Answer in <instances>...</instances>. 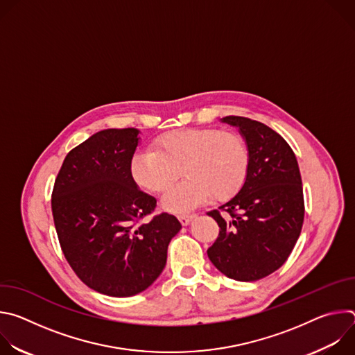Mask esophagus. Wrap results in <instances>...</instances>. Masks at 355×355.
<instances>
[{"label":"esophagus","mask_w":355,"mask_h":355,"mask_svg":"<svg viewBox=\"0 0 355 355\" xmlns=\"http://www.w3.org/2000/svg\"><path fill=\"white\" fill-rule=\"evenodd\" d=\"M195 218V215H188V214H182V215H178V219L181 222L182 226H187L192 219Z\"/></svg>","instance_id":"obj_1"}]
</instances>
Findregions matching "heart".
I'll list each match as a JSON object with an SVG mask.
<instances>
[{"instance_id": "heart-1", "label": "heart", "mask_w": 355, "mask_h": 355, "mask_svg": "<svg viewBox=\"0 0 355 355\" xmlns=\"http://www.w3.org/2000/svg\"><path fill=\"white\" fill-rule=\"evenodd\" d=\"M248 166V148L240 135L212 128H187L157 136L153 148L136 150L130 175L140 188L163 195L182 173L187 180L163 200L168 211L180 212L200 205L208 198L226 200L234 196L245 182Z\"/></svg>"}]
</instances>
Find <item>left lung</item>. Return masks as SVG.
Returning a JSON list of instances; mask_svg holds the SVG:
<instances>
[{
	"mask_svg": "<svg viewBox=\"0 0 355 355\" xmlns=\"http://www.w3.org/2000/svg\"><path fill=\"white\" fill-rule=\"evenodd\" d=\"M222 121L239 128L250 166L239 193L208 212L219 225L208 257L232 279L257 281L277 271L296 244L305 216L302 178L291 146L275 130L243 116Z\"/></svg>",
	"mask_w": 355,
	"mask_h": 355,
	"instance_id": "1",
	"label": "left lung"
}]
</instances>
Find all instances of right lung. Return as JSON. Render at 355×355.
<instances>
[{
    "instance_id": "1",
    "label": "right lung",
    "mask_w": 355,
    "mask_h": 355,
    "mask_svg": "<svg viewBox=\"0 0 355 355\" xmlns=\"http://www.w3.org/2000/svg\"><path fill=\"white\" fill-rule=\"evenodd\" d=\"M135 128L107 129L69 151L52 192L53 220L63 254L91 289L133 296L166 267L167 247L180 232L174 215H153L157 200L130 175L139 143Z\"/></svg>"
}]
</instances>
